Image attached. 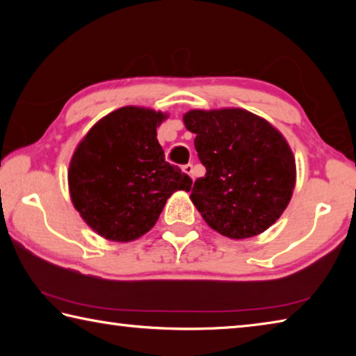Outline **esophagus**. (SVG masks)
Instances as JSON below:
<instances>
[{
    "instance_id": "34e87169",
    "label": "esophagus",
    "mask_w": 356,
    "mask_h": 356,
    "mask_svg": "<svg viewBox=\"0 0 356 356\" xmlns=\"http://www.w3.org/2000/svg\"><path fill=\"white\" fill-rule=\"evenodd\" d=\"M184 172H186V174H188V176L191 177V179H195V172H193V165H185L184 166Z\"/></svg>"
}]
</instances>
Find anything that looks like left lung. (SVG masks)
<instances>
[{
  "label": "left lung",
  "mask_w": 356,
  "mask_h": 356,
  "mask_svg": "<svg viewBox=\"0 0 356 356\" xmlns=\"http://www.w3.org/2000/svg\"><path fill=\"white\" fill-rule=\"evenodd\" d=\"M186 130L206 176L190 200L221 236L242 240L273 225L291 202L297 180L292 149L268 120L242 108L190 110Z\"/></svg>",
  "instance_id": "1"
}]
</instances>
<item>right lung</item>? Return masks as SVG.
Wrapping results in <instances>:
<instances>
[{
	"label": "right lung",
	"mask_w": 356,
	"mask_h": 356,
	"mask_svg": "<svg viewBox=\"0 0 356 356\" xmlns=\"http://www.w3.org/2000/svg\"><path fill=\"white\" fill-rule=\"evenodd\" d=\"M168 114L122 106L106 114L78 144L69 165V191L84 222L111 242H134L159 220L174 191L191 179L165 161L156 127Z\"/></svg>",
	"instance_id": "obj_1"
}]
</instances>
